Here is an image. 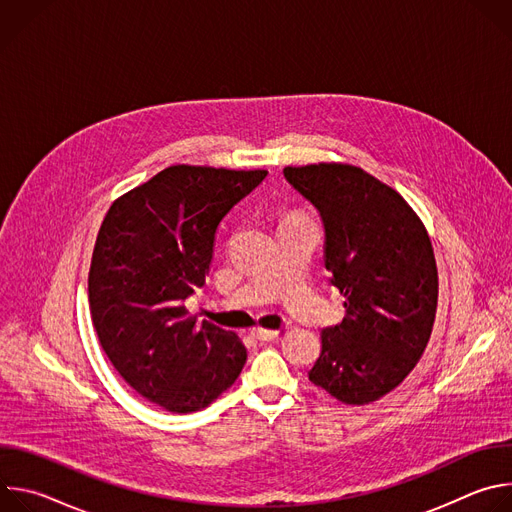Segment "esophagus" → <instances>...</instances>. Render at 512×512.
<instances>
[{
	"instance_id": "34e87169",
	"label": "esophagus",
	"mask_w": 512,
	"mask_h": 512,
	"mask_svg": "<svg viewBox=\"0 0 512 512\" xmlns=\"http://www.w3.org/2000/svg\"><path fill=\"white\" fill-rule=\"evenodd\" d=\"M277 334H279V330H271V328H261V326L253 328V336H255V338H259V340H271V338H275Z\"/></svg>"
}]
</instances>
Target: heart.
<instances>
[{"instance_id": "1", "label": "heart", "mask_w": 512, "mask_h": 512, "mask_svg": "<svg viewBox=\"0 0 512 512\" xmlns=\"http://www.w3.org/2000/svg\"><path fill=\"white\" fill-rule=\"evenodd\" d=\"M294 214H296V212H294ZM287 216H289V214H287Z\"/></svg>"}]
</instances>
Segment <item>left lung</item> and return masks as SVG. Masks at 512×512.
Instances as JSON below:
<instances>
[{
  "label": "left lung",
  "mask_w": 512,
  "mask_h": 512,
  "mask_svg": "<svg viewBox=\"0 0 512 512\" xmlns=\"http://www.w3.org/2000/svg\"><path fill=\"white\" fill-rule=\"evenodd\" d=\"M318 210L326 269L346 314L320 332L310 381L346 405L393 391L421 358L437 310V265L425 225L389 184L352 164L285 166Z\"/></svg>",
  "instance_id": "8db88e82"
}]
</instances>
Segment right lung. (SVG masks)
<instances>
[{"label": "right lung", "instance_id": "add662e5", "mask_svg": "<svg viewBox=\"0 0 512 512\" xmlns=\"http://www.w3.org/2000/svg\"><path fill=\"white\" fill-rule=\"evenodd\" d=\"M267 170L176 164L107 210L89 269V306L101 348L141 397L172 413L208 407L241 375V338L186 308L210 271L229 210Z\"/></svg>", "mask_w": 512, "mask_h": 512}]
</instances>
